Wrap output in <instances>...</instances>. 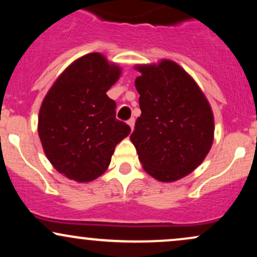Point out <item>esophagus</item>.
Instances as JSON below:
<instances>
[{"label":"esophagus","instance_id":"1","mask_svg":"<svg viewBox=\"0 0 257 257\" xmlns=\"http://www.w3.org/2000/svg\"><path fill=\"white\" fill-rule=\"evenodd\" d=\"M128 125L131 126V129L133 131V129H134V125H135V119L134 118H131L128 120Z\"/></svg>","mask_w":257,"mask_h":257}]
</instances>
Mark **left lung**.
Masks as SVG:
<instances>
[{"label": "left lung", "mask_w": 257, "mask_h": 257, "mask_svg": "<svg viewBox=\"0 0 257 257\" xmlns=\"http://www.w3.org/2000/svg\"><path fill=\"white\" fill-rule=\"evenodd\" d=\"M141 114L131 135L147 174L173 182L204 161L214 141V114L198 84L175 61L137 65Z\"/></svg>", "instance_id": "left-lung-1"}]
</instances>
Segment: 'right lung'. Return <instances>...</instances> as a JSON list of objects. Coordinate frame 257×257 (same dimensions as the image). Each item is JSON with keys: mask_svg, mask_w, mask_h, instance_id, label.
<instances>
[{"mask_svg": "<svg viewBox=\"0 0 257 257\" xmlns=\"http://www.w3.org/2000/svg\"><path fill=\"white\" fill-rule=\"evenodd\" d=\"M120 72L102 54L89 53L69 65L44 96L38 135L48 161L67 179L89 182L102 175L131 133L106 94Z\"/></svg>", "mask_w": 257, "mask_h": 257, "instance_id": "obj_1", "label": "right lung"}]
</instances>
